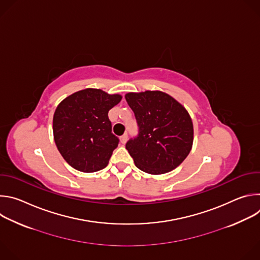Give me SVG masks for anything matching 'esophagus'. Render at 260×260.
<instances>
[{
  "mask_svg": "<svg viewBox=\"0 0 260 260\" xmlns=\"http://www.w3.org/2000/svg\"><path fill=\"white\" fill-rule=\"evenodd\" d=\"M126 140H127V135H126V134H124L123 136L120 137V142H121L122 144H124V143L126 142Z\"/></svg>",
  "mask_w": 260,
  "mask_h": 260,
  "instance_id": "34e87169",
  "label": "esophagus"
}]
</instances>
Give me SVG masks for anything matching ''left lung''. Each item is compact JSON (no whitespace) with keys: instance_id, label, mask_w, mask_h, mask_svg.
Masks as SVG:
<instances>
[{"instance_id":"1","label":"left lung","mask_w":260,"mask_h":260,"mask_svg":"<svg viewBox=\"0 0 260 260\" xmlns=\"http://www.w3.org/2000/svg\"><path fill=\"white\" fill-rule=\"evenodd\" d=\"M139 135L125 148L141 171L161 175L180 166L193 143V124L187 110L170 94L159 90L128 92Z\"/></svg>"}]
</instances>
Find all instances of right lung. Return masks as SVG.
<instances>
[{
  "label": "right lung",
  "instance_id": "1",
  "mask_svg": "<svg viewBox=\"0 0 260 260\" xmlns=\"http://www.w3.org/2000/svg\"><path fill=\"white\" fill-rule=\"evenodd\" d=\"M122 96L85 88L62 100L53 115V138L63 159L74 169L93 173L106 168L118 138L112 134L110 109Z\"/></svg>",
  "mask_w": 260,
  "mask_h": 260
}]
</instances>
